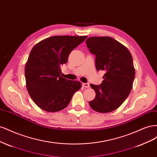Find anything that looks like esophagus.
<instances>
[{
	"label": "esophagus",
	"instance_id": "esophagus-1",
	"mask_svg": "<svg viewBox=\"0 0 157 157\" xmlns=\"http://www.w3.org/2000/svg\"><path fill=\"white\" fill-rule=\"evenodd\" d=\"M82 86L85 88H89L90 87V84L89 83H83Z\"/></svg>",
	"mask_w": 157,
	"mask_h": 157
}]
</instances>
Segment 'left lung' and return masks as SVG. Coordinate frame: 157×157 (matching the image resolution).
I'll list each match as a JSON object with an SVG mask.
<instances>
[{
    "mask_svg": "<svg viewBox=\"0 0 157 157\" xmlns=\"http://www.w3.org/2000/svg\"><path fill=\"white\" fill-rule=\"evenodd\" d=\"M86 44L96 57L97 71L105 73L100 85L90 84L96 97L89 105L99 113L113 111L126 100L132 88L135 78L132 56L127 48L111 37H89Z\"/></svg>",
    "mask_w": 157,
    "mask_h": 157,
    "instance_id": "left-lung-1",
    "label": "left lung"
}]
</instances>
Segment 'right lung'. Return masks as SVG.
Listing matches in <instances>:
<instances>
[{
    "instance_id": "add662e5",
    "label": "right lung",
    "mask_w": 157,
    "mask_h": 157,
    "mask_svg": "<svg viewBox=\"0 0 157 157\" xmlns=\"http://www.w3.org/2000/svg\"><path fill=\"white\" fill-rule=\"evenodd\" d=\"M86 38L54 36L39 42L31 50L25 67L26 86L33 101L42 110H62L81 88L80 81L61 77L60 67L67 63L71 52Z\"/></svg>"
}]
</instances>
